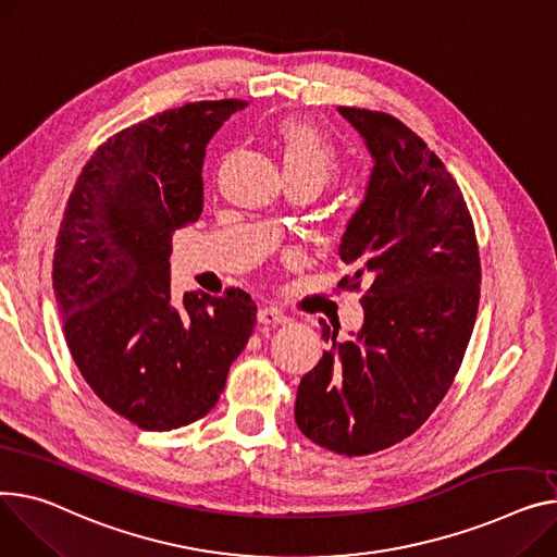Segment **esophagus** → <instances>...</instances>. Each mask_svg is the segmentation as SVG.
Masks as SVG:
<instances>
[{
	"instance_id": "1",
	"label": "esophagus",
	"mask_w": 557,
	"mask_h": 557,
	"mask_svg": "<svg viewBox=\"0 0 557 557\" xmlns=\"http://www.w3.org/2000/svg\"><path fill=\"white\" fill-rule=\"evenodd\" d=\"M257 320L262 324H286L290 318L284 315L282 311L273 309V307H262L257 311Z\"/></svg>"
}]
</instances>
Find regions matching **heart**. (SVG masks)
<instances>
[{"mask_svg":"<svg viewBox=\"0 0 557 557\" xmlns=\"http://www.w3.org/2000/svg\"><path fill=\"white\" fill-rule=\"evenodd\" d=\"M275 138L282 154L284 178L288 185H311L322 190L338 176L341 163L331 143L302 121H282L275 127Z\"/></svg>","mask_w":557,"mask_h":557,"instance_id":"obj_1","label":"heart"}]
</instances>
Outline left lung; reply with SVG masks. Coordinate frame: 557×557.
I'll list each match as a JSON object with an SVG mask.
<instances>
[{"label":"left lung","instance_id":"obj_1","mask_svg":"<svg viewBox=\"0 0 557 557\" xmlns=\"http://www.w3.org/2000/svg\"><path fill=\"white\" fill-rule=\"evenodd\" d=\"M374 159L364 201L349 219L341 259L362 295L351 341L322 322L333 347L302 376L295 423L345 457L385 450L417 432L450 389L479 307L481 264L457 181L398 119L338 107Z\"/></svg>","mask_w":557,"mask_h":557}]
</instances>
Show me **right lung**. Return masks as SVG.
Wrapping results in <instances>:
<instances>
[{
    "label": "right lung",
    "instance_id": "add662e5",
    "mask_svg": "<svg viewBox=\"0 0 557 557\" xmlns=\"http://www.w3.org/2000/svg\"><path fill=\"white\" fill-rule=\"evenodd\" d=\"M246 104L188 102L114 134L64 208L53 290L69 351L96 396L140 430L206 417L257 320L242 288L170 300L172 235L201 216L206 145Z\"/></svg>",
    "mask_w": 557,
    "mask_h": 557
}]
</instances>
